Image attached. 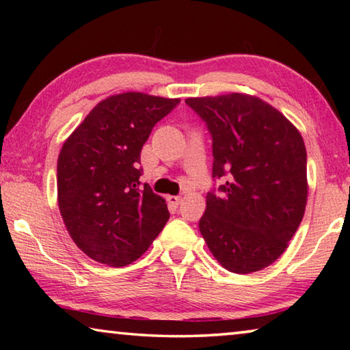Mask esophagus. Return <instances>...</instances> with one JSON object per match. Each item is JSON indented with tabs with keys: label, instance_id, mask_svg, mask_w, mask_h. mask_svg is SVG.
I'll list each match as a JSON object with an SVG mask.
<instances>
[{
	"label": "esophagus",
	"instance_id": "esophagus-1",
	"mask_svg": "<svg viewBox=\"0 0 350 350\" xmlns=\"http://www.w3.org/2000/svg\"><path fill=\"white\" fill-rule=\"evenodd\" d=\"M167 200L171 205H179L182 198L180 196H167Z\"/></svg>",
	"mask_w": 350,
	"mask_h": 350
}]
</instances>
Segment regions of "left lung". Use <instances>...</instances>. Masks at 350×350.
Listing matches in <instances>:
<instances>
[{
    "label": "left lung",
    "mask_w": 350,
    "mask_h": 350,
    "mask_svg": "<svg viewBox=\"0 0 350 350\" xmlns=\"http://www.w3.org/2000/svg\"><path fill=\"white\" fill-rule=\"evenodd\" d=\"M213 139V177L199 230L219 264L239 275L273 264L303 221L307 152L298 129L248 94L187 98Z\"/></svg>",
    "instance_id": "obj_1"
}]
</instances>
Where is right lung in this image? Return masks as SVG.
<instances>
[{
	"instance_id": "add662e5",
	"label": "right lung",
	"mask_w": 350,
	"mask_h": 350,
	"mask_svg": "<svg viewBox=\"0 0 350 350\" xmlns=\"http://www.w3.org/2000/svg\"><path fill=\"white\" fill-rule=\"evenodd\" d=\"M179 98L123 92L100 102L57 162L58 208L80 250L109 267L144 254L170 219L165 199L140 183V151Z\"/></svg>"
}]
</instances>
